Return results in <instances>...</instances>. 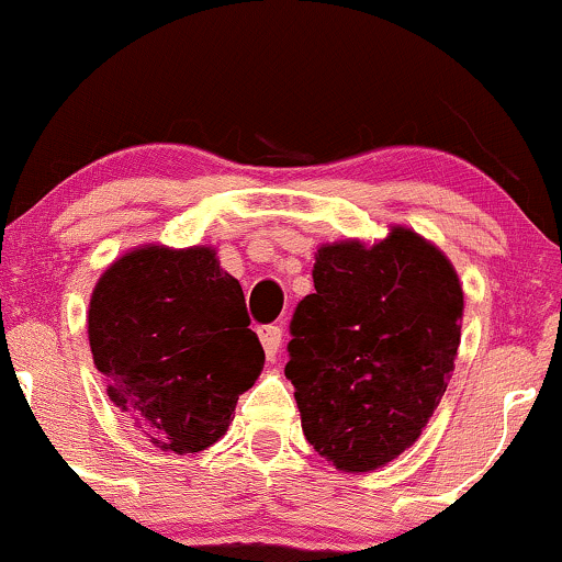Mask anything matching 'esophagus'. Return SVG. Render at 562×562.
<instances>
[{
  "mask_svg": "<svg viewBox=\"0 0 562 562\" xmlns=\"http://www.w3.org/2000/svg\"><path fill=\"white\" fill-rule=\"evenodd\" d=\"M257 334H260L262 349H266L268 360H273L276 355H279V347H281V336H283L281 326H262Z\"/></svg>",
  "mask_w": 562,
  "mask_h": 562,
  "instance_id": "esophagus-1",
  "label": "esophagus"
}]
</instances>
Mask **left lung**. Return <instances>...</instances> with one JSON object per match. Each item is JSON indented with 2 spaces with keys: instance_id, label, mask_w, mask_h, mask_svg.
<instances>
[{
  "instance_id": "obj_1",
  "label": "left lung",
  "mask_w": 562,
  "mask_h": 562,
  "mask_svg": "<svg viewBox=\"0 0 562 562\" xmlns=\"http://www.w3.org/2000/svg\"><path fill=\"white\" fill-rule=\"evenodd\" d=\"M313 281L289 326L302 431L339 471H375L418 441L445 397L463 286L441 249L402 226L373 247L323 244Z\"/></svg>"
}]
</instances>
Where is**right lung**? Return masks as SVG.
Masks as SVG:
<instances>
[{
	"label": "right lung",
	"instance_id": "add662e5",
	"mask_svg": "<svg viewBox=\"0 0 562 562\" xmlns=\"http://www.w3.org/2000/svg\"><path fill=\"white\" fill-rule=\"evenodd\" d=\"M89 347L112 405L176 454L228 431L266 362L239 281L213 247L147 244L117 257L91 292Z\"/></svg>",
	"mask_w": 562,
	"mask_h": 562
}]
</instances>
